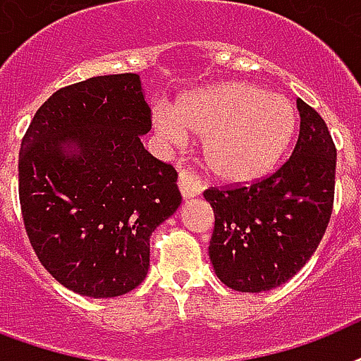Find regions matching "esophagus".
Returning a JSON list of instances; mask_svg holds the SVG:
<instances>
[{"instance_id": "34e87169", "label": "esophagus", "mask_w": 361, "mask_h": 361, "mask_svg": "<svg viewBox=\"0 0 361 361\" xmlns=\"http://www.w3.org/2000/svg\"><path fill=\"white\" fill-rule=\"evenodd\" d=\"M178 190L183 194L184 200H190V197H195V195L201 194V183L200 178L192 175L188 169H180L178 171Z\"/></svg>"}]
</instances>
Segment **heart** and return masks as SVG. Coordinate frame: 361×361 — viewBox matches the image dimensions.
<instances>
[{"label":"heart","mask_w":361,"mask_h":361,"mask_svg":"<svg viewBox=\"0 0 361 361\" xmlns=\"http://www.w3.org/2000/svg\"><path fill=\"white\" fill-rule=\"evenodd\" d=\"M154 128L161 139H203L207 171L222 183H254L275 169L294 141V103L248 82H220L160 109Z\"/></svg>","instance_id":"obj_1"}]
</instances>
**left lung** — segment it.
<instances>
[{
    "label": "left lung",
    "mask_w": 361,
    "mask_h": 361,
    "mask_svg": "<svg viewBox=\"0 0 361 361\" xmlns=\"http://www.w3.org/2000/svg\"><path fill=\"white\" fill-rule=\"evenodd\" d=\"M300 137L273 175L203 192L214 211L209 256L226 286L265 292L290 281L322 241L335 194L337 150L320 114L298 99Z\"/></svg>",
    "instance_id": "8db88e82"
}]
</instances>
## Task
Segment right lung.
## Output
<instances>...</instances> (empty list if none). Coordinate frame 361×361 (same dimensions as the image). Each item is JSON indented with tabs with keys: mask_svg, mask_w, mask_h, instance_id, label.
<instances>
[{
	"mask_svg": "<svg viewBox=\"0 0 361 361\" xmlns=\"http://www.w3.org/2000/svg\"><path fill=\"white\" fill-rule=\"evenodd\" d=\"M150 128L139 75H103L54 92L22 139L27 239L77 294L116 298L139 286L152 231L180 205L175 167L142 147Z\"/></svg>",
	"mask_w": 361,
	"mask_h": 361,
	"instance_id": "1",
	"label": "right lung"
}]
</instances>
